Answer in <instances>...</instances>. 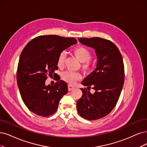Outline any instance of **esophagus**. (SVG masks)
<instances>
[{"mask_svg": "<svg viewBox=\"0 0 147 147\" xmlns=\"http://www.w3.org/2000/svg\"><path fill=\"white\" fill-rule=\"evenodd\" d=\"M74 89V87L73 86H72V85H68V90L69 91H71V90H73Z\"/></svg>", "mask_w": 147, "mask_h": 147, "instance_id": "34e87169", "label": "esophagus"}]
</instances>
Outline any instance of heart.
Segmentation results:
<instances>
[{"label": "heart", "mask_w": 147, "mask_h": 147, "mask_svg": "<svg viewBox=\"0 0 147 147\" xmlns=\"http://www.w3.org/2000/svg\"><path fill=\"white\" fill-rule=\"evenodd\" d=\"M73 53L79 61L82 62L81 67L85 71H90L91 68V65L90 62V60L91 59V53L84 47H79L76 48L73 50ZM65 56L64 53H61L59 54L57 59V66L61 67L63 66ZM61 78L65 82L69 85L74 84L76 81L81 79V75L77 72L65 71L62 74Z\"/></svg>", "instance_id": "obj_1"}]
</instances>
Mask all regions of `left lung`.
I'll return each mask as SVG.
<instances>
[{
	"label": "left lung",
	"mask_w": 147,
	"mask_h": 147,
	"mask_svg": "<svg viewBox=\"0 0 147 147\" xmlns=\"http://www.w3.org/2000/svg\"><path fill=\"white\" fill-rule=\"evenodd\" d=\"M83 45L95 50L96 68L82 82V96L77 102L79 115L90 121L108 115L116 106L123 85L125 73L121 54L109 40L100 37L80 38ZM91 88L95 90L91 94Z\"/></svg>",
	"instance_id": "left-lung-1"
}]
</instances>
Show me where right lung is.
<instances>
[{
  "label": "right lung",
  "mask_w": 147,
  "mask_h": 147,
  "mask_svg": "<svg viewBox=\"0 0 147 147\" xmlns=\"http://www.w3.org/2000/svg\"><path fill=\"white\" fill-rule=\"evenodd\" d=\"M77 43L73 37L39 36L29 42L22 52L17 71L20 93L26 107L33 113L48 117L56 111L60 100L68 93L63 80L46 85L48 76L58 69L57 59L64 50Z\"/></svg>",
  "instance_id": "obj_1"
}]
</instances>
